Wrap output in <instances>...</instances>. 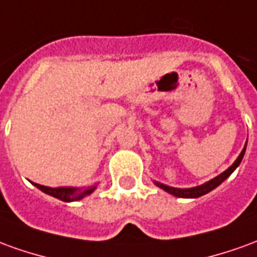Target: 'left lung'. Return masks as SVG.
Listing matches in <instances>:
<instances>
[{
  "mask_svg": "<svg viewBox=\"0 0 257 257\" xmlns=\"http://www.w3.org/2000/svg\"><path fill=\"white\" fill-rule=\"evenodd\" d=\"M245 150H246V145H245V147H243L242 151H241V154L238 156V158L234 161V164H232L231 167L228 168V169H226L223 173H220L219 176H216V178H213L212 180H209V182L201 184V186H197V187H191V189H176V187H169V186H167V184L158 183V182H154V183H156L160 189L165 190L167 193L172 194V195L179 197V198H198V197H201V195H205V194H208L209 191L216 189L219 184L223 183V182H224V180H226V179L228 178V176H230L235 169H237L238 165H239L241 161H242Z\"/></svg>",
  "mask_w": 257,
  "mask_h": 257,
  "instance_id": "obj_1",
  "label": "left lung"
}]
</instances>
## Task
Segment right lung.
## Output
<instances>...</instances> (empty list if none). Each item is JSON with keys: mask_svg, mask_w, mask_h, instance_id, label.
Masks as SVG:
<instances>
[{"mask_svg": "<svg viewBox=\"0 0 257 257\" xmlns=\"http://www.w3.org/2000/svg\"><path fill=\"white\" fill-rule=\"evenodd\" d=\"M37 189H40L48 195H52L55 198L64 201V202H73V201H78L82 199L85 195H89L95 191L96 186H88L84 189H75V187H47V186H41V184L33 183Z\"/></svg>", "mask_w": 257, "mask_h": 257, "instance_id": "obj_1", "label": "right lung"}]
</instances>
